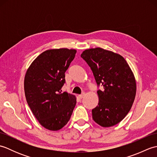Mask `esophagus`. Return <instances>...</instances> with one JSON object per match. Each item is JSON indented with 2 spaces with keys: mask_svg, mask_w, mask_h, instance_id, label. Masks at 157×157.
Listing matches in <instances>:
<instances>
[{
  "mask_svg": "<svg viewBox=\"0 0 157 157\" xmlns=\"http://www.w3.org/2000/svg\"><path fill=\"white\" fill-rule=\"evenodd\" d=\"M84 95H85V94L84 93H83L82 94H80V95H79L78 96V97H79V98H80V99H82V98H84Z\"/></svg>",
  "mask_w": 157,
  "mask_h": 157,
  "instance_id": "34e87169",
  "label": "esophagus"
}]
</instances>
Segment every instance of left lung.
<instances>
[{
  "label": "left lung",
  "instance_id": "1",
  "mask_svg": "<svg viewBox=\"0 0 157 157\" xmlns=\"http://www.w3.org/2000/svg\"><path fill=\"white\" fill-rule=\"evenodd\" d=\"M81 56L88 63L97 85L98 104L92 109V119L104 128L117 124L131 109L136 94L134 73L125 59L102 48L85 50Z\"/></svg>",
  "mask_w": 157,
  "mask_h": 157
}]
</instances>
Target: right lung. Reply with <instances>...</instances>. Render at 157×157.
<instances>
[{"label":"right lung","mask_w":157,"mask_h":157,"mask_svg":"<svg viewBox=\"0 0 157 157\" xmlns=\"http://www.w3.org/2000/svg\"><path fill=\"white\" fill-rule=\"evenodd\" d=\"M76 52L47 50L35 59L25 73L26 101L40 124L51 131H58L68 123L76 105L74 95L61 90L65 73Z\"/></svg>","instance_id":"obj_1"}]
</instances>
